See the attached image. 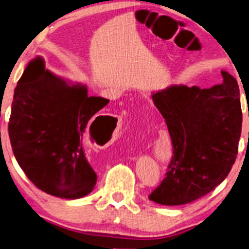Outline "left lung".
I'll return each instance as SVG.
<instances>
[{
    "instance_id": "obj_1",
    "label": "left lung",
    "mask_w": 249,
    "mask_h": 249,
    "mask_svg": "<svg viewBox=\"0 0 249 249\" xmlns=\"http://www.w3.org/2000/svg\"><path fill=\"white\" fill-rule=\"evenodd\" d=\"M211 89L171 85L152 94L166 122L173 155L166 177L149 199L165 206L191 203L230 174L238 153L242 107L236 78L222 71Z\"/></svg>"
}]
</instances>
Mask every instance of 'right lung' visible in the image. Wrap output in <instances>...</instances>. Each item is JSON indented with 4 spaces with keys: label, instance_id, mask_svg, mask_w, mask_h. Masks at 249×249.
<instances>
[{
    "label": "right lung",
    "instance_id": "add662e5",
    "mask_svg": "<svg viewBox=\"0 0 249 249\" xmlns=\"http://www.w3.org/2000/svg\"><path fill=\"white\" fill-rule=\"evenodd\" d=\"M108 102L46 70L42 56L27 64L14 89L9 135L19 167L35 186L66 199L93 191L97 176L84 155L83 134Z\"/></svg>",
    "mask_w": 249,
    "mask_h": 249
}]
</instances>
